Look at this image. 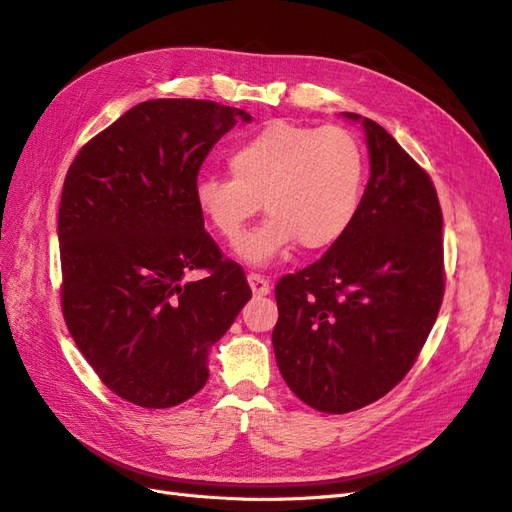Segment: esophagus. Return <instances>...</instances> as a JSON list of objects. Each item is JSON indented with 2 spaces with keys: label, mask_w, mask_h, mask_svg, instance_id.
<instances>
[{
  "label": "esophagus",
  "mask_w": 512,
  "mask_h": 512,
  "mask_svg": "<svg viewBox=\"0 0 512 512\" xmlns=\"http://www.w3.org/2000/svg\"><path fill=\"white\" fill-rule=\"evenodd\" d=\"M247 282H250V288L254 294H258V297H262V294H269L271 286H269V280L265 275L260 273H250L247 275Z\"/></svg>",
  "instance_id": "1"
}]
</instances>
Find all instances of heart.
<instances>
[{"instance_id":"b5f03b06","label":"heart","mask_w":512,"mask_h":512,"mask_svg":"<svg viewBox=\"0 0 512 512\" xmlns=\"http://www.w3.org/2000/svg\"><path fill=\"white\" fill-rule=\"evenodd\" d=\"M230 177L203 175L194 185L207 226L237 243L260 209L269 220L237 252L250 265H269L294 241L316 252L350 228L365 188V151L352 132L275 119L228 151Z\"/></svg>"}]
</instances>
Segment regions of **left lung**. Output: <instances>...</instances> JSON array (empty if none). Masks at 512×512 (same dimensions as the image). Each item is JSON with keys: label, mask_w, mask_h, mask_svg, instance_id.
Masks as SVG:
<instances>
[{"label": "left lung", "mask_w": 512, "mask_h": 512, "mask_svg": "<svg viewBox=\"0 0 512 512\" xmlns=\"http://www.w3.org/2000/svg\"><path fill=\"white\" fill-rule=\"evenodd\" d=\"M359 121L369 181L350 228L320 260L275 286L273 350L309 408L374 404L414 365L444 297L442 209L425 170L376 121Z\"/></svg>", "instance_id": "left-lung-1"}]
</instances>
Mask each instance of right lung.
Here are the masks:
<instances>
[{"mask_svg":"<svg viewBox=\"0 0 512 512\" xmlns=\"http://www.w3.org/2000/svg\"><path fill=\"white\" fill-rule=\"evenodd\" d=\"M237 121L252 115L211 100H147L68 168L61 312L98 378L141 408H173L203 389L209 348L252 297L194 200L207 153ZM194 268L208 277L185 283Z\"/></svg>","mask_w":512,"mask_h":512,"instance_id":"1","label":"right lung"}]
</instances>
